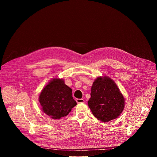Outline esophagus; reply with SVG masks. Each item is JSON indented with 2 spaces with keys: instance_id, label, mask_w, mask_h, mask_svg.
Masks as SVG:
<instances>
[{
  "instance_id": "esophagus-1",
  "label": "esophagus",
  "mask_w": 157,
  "mask_h": 157,
  "mask_svg": "<svg viewBox=\"0 0 157 157\" xmlns=\"http://www.w3.org/2000/svg\"><path fill=\"white\" fill-rule=\"evenodd\" d=\"M76 102L78 103H83L84 102V100L83 99H77Z\"/></svg>"
}]
</instances>
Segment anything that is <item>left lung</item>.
<instances>
[{"instance_id": "obj_1", "label": "left lung", "mask_w": 157, "mask_h": 157, "mask_svg": "<svg viewBox=\"0 0 157 157\" xmlns=\"http://www.w3.org/2000/svg\"><path fill=\"white\" fill-rule=\"evenodd\" d=\"M87 102L95 117L104 122L117 118L125 104L117 86L107 76L99 77L94 81Z\"/></svg>"}]
</instances>
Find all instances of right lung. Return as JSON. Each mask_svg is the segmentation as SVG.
<instances>
[{"instance_id": "1", "label": "right lung", "mask_w": 157, "mask_h": 157, "mask_svg": "<svg viewBox=\"0 0 157 157\" xmlns=\"http://www.w3.org/2000/svg\"><path fill=\"white\" fill-rule=\"evenodd\" d=\"M39 102L42 110L53 119L66 116L76 104L72 96V89L63 79L55 78L41 92Z\"/></svg>"}]
</instances>
